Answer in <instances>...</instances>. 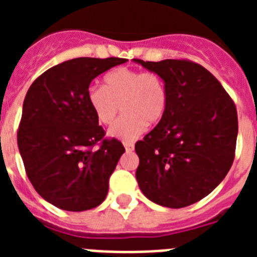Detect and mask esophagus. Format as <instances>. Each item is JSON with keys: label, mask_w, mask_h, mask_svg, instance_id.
Returning a JSON list of instances; mask_svg holds the SVG:
<instances>
[{"label": "esophagus", "mask_w": 257, "mask_h": 257, "mask_svg": "<svg viewBox=\"0 0 257 257\" xmlns=\"http://www.w3.org/2000/svg\"><path fill=\"white\" fill-rule=\"evenodd\" d=\"M123 147H124V149H126V152H133L134 151V143L124 142Z\"/></svg>", "instance_id": "esophagus-1"}]
</instances>
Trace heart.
Here are the masks:
<instances>
[{
	"mask_svg": "<svg viewBox=\"0 0 257 257\" xmlns=\"http://www.w3.org/2000/svg\"><path fill=\"white\" fill-rule=\"evenodd\" d=\"M87 103L100 123L110 124L119 109L124 114L109 128V135L122 140H135L147 123L156 124L167 108V90L156 72L117 68L104 77V86L92 85L86 91Z\"/></svg>",
	"mask_w": 257,
	"mask_h": 257,
	"instance_id": "b5f03b06",
	"label": "heart"
}]
</instances>
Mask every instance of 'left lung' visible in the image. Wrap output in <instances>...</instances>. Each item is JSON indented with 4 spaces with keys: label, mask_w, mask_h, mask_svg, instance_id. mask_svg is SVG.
<instances>
[{
    "label": "left lung",
    "mask_w": 257,
    "mask_h": 257,
    "mask_svg": "<svg viewBox=\"0 0 257 257\" xmlns=\"http://www.w3.org/2000/svg\"><path fill=\"white\" fill-rule=\"evenodd\" d=\"M163 78L167 108L153 130L135 144L136 180L157 205L181 208L208 196L235 156L234 101L206 68L187 59L144 61Z\"/></svg>",
    "instance_id": "8db88e82"
}]
</instances>
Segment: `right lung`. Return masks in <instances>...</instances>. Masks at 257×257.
<instances>
[{
    "mask_svg": "<svg viewBox=\"0 0 257 257\" xmlns=\"http://www.w3.org/2000/svg\"><path fill=\"white\" fill-rule=\"evenodd\" d=\"M122 58H77L47 69L23 103L18 147L36 192L55 207L85 211L105 199L124 148L105 131L86 99L92 79Z\"/></svg>",
    "mask_w": 257,
    "mask_h": 257,
    "instance_id": "add662e5",
    "label": "right lung"
}]
</instances>
